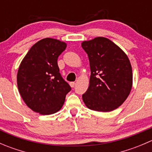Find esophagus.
Wrapping results in <instances>:
<instances>
[{"instance_id": "esophagus-1", "label": "esophagus", "mask_w": 152, "mask_h": 152, "mask_svg": "<svg viewBox=\"0 0 152 152\" xmlns=\"http://www.w3.org/2000/svg\"><path fill=\"white\" fill-rule=\"evenodd\" d=\"M70 86L71 87H74V86H75V82H70Z\"/></svg>"}]
</instances>
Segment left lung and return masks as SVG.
Here are the masks:
<instances>
[{"label":"left lung","instance_id":"1","mask_svg":"<svg viewBox=\"0 0 152 152\" xmlns=\"http://www.w3.org/2000/svg\"><path fill=\"white\" fill-rule=\"evenodd\" d=\"M90 67V85L82 95L90 110L110 112L125 102L132 87V69L127 55L102 37L82 42Z\"/></svg>","mask_w":152,"mask_h":152}]
</instances>
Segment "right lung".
I'll return each mask as SVG.
<instances>
[{
  "mask_svg": "<svg viewBox=\"0 0 152 152\" xmlns=\"http://www.w3.org/2000/svg\"><path fill=\"white\" fill-rule=\"evenodd\" d=\"M67 44L45 38L34 44L23 58L17 75L23 100L31 110L41 115H51L64 104L71 87L62 79L57 59Z\"/></svg>",
  "mask_w": 152,
  "mask_h": 152,
  "instance_id": "add662e5",
  "label": "right lung"
}]
</instances>
